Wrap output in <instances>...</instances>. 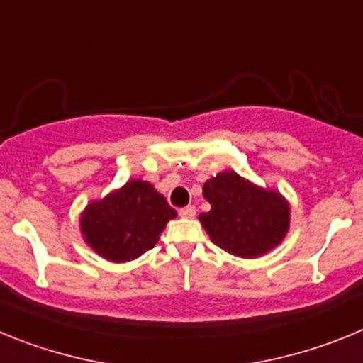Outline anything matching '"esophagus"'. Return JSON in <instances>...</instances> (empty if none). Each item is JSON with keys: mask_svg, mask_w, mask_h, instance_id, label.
<instances>
[{"mask_svg": "<svg viewBox=\"0 0 363 363\" xmlns=\"http://www.w3.org/2000/svg\"><path fill=\"white\" fill-rule=\"evenodd\" d=\"M179 216L182 218H194L196 216V209H194V205H187L184 209H179Z\"/></svg>", "mask_w": 363, "mask_h": 363, "instance_id": "esophagus-1", "label": "esophagus"}]
</instances>
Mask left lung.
Wrapping results in <instances>:
<instances>
[{"label": "left lung", "instance_id": "1", "mask_svg": "<svg viewBox=\"0 0 363 363\" xmlns=\"http://www.w3.org/2000/svg\"><path fill=\"white\" fill-rule=\"evenodd\" d=\"M211 203L200 221L213 243L240 258H258L289 230L291 207L278 191L262 189L234 171H223L203 184Z\"/></svg>", "mask_w": 363, "mask_h": 363}]
</instances>
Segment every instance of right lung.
Wrapping results in <instances>:
<instances>
[{
  "instance_id": "1",
  "label": "right lung",
  "mask_w": 363,
  "mask_h": 363,
  "mask_svg": "<svg viewBox=\"0 0 363 363\" xmlns=\"http://www.w3.org/2000/svg\"><path fill=\"white\" fill-rule=\"evenodd\" d=\"M176 211L149 182L129 179L104 200L91 201L79 218L83 240L108 262H130L152 249Z\"/></svg>"
}]
</instances>
